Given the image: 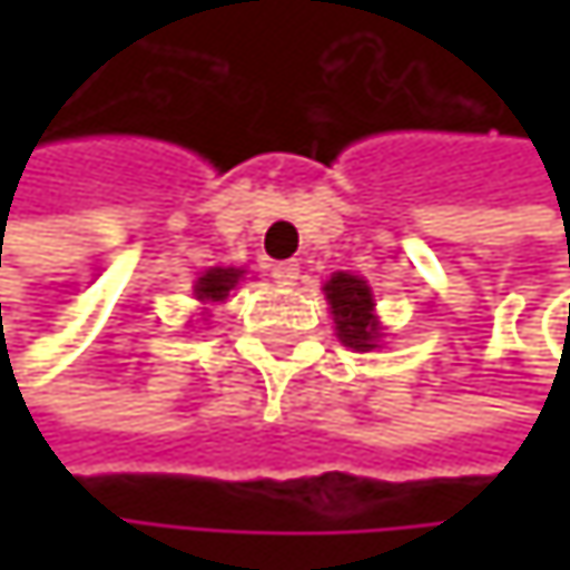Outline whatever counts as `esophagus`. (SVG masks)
<instances>
[{"label": "esophagus", "instance_id": "esophagus-1", "mask_svg": "<svg viewBox=\"0 0 570 570\" xmlns=\"http://www.w3.org/2000/svg\"><path fill=\"white\" fill-rule=\"evenodd\" d=\"M271 277H274V284L277 286H293L299 281V267L293 264V261H286V264H274L271 267Z\"/></svg>", "mask_w": 570, "mask_h": 570}]
</instances>
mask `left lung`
<instances>
[{"label": "left lung", "mask_w": 570, "mask_h": 570, "mask_svg": "<svg viewBox=\"0 0 570 570\" xmlns=\"http://www.w3.org/2000/svg\"><path fill=\"white\" fill-rule=\"evenodd\" d=\"M323 293H326L340 343L356 350V353L376 350L380 340H383V326H380V316H376V299H373L370 284L363 277H353V274L340 271L323 284Z\"/></svg>", "instance_id": "obj_1"}]
</instances>
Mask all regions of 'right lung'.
Listing matches in <instances>:
<instances>
[{
	"label": "right lung",
	"mask_w": 570,
	"mask_h": 570,
	"mask_svg": "<svg viewBox=\"0 0 570 570\" xmlns=\"http://www.w3.org/2000/svg\"><path fill=\"white\" fill-rule=\"evenodd\" d=\"M240 277H244L240 267H210L197 277L194 296L200 303H224L230 296V289L240 284Z\"/></svg>",
	"instance_id": "1"
}]
</instances>
